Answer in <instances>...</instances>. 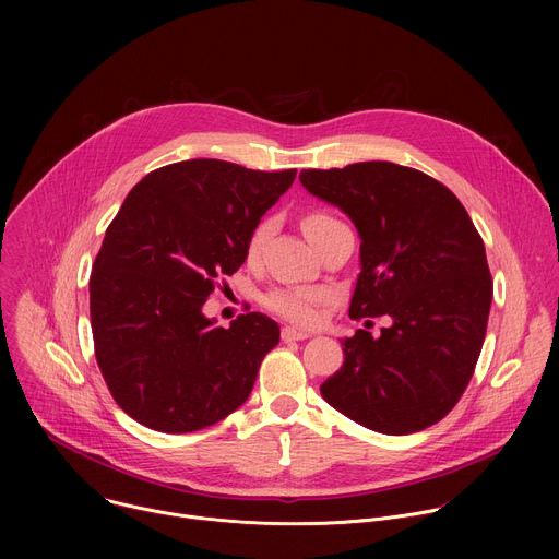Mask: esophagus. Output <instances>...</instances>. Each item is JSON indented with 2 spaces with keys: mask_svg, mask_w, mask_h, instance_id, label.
I'll use <instances>...</instances> for the list:
<instances>
[{
  "mask_svg": "<svg viewBox=\"0 0 559 559\" xmlns=\"http://www.w3.org/2000/svg\"><path fill=\"white\" fill-rule=\"evenodd\" d=\"M281 338H283L285 343H292V341H305V338H309V332H302V330H294V328H283V332H281Z\"/></svg>",
  "mask_w": 559,
  "mask_h": 559,
  "instance_id": "obj_1",
  "label": "esophagus"
}]
</instances>
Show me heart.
<instances>
[{
    "mask_svg": "<svg viewBox=\"0 0 559 559\" xmlns=\"http://www.w3.org/2000/svg\"><path fill=\"white\" fill-rule=\"evenodd\" d=\"M330 216L328 214H309L305 218V227L307 225H313V223H321V221H328ZM270 234V221L261 223L254 231H252V238H250V254H257V250L261 248V243L265 241V236ZM323 300V292L318 289H281V292H274L265 298V305L276 311L278 316L287 318V321L292 323H298V325H309L316 321V305Z\"/></svg>",
    "mask_w": 559,
    "mask_h": 559,
    "instance_id": "heart-1",
    "label": "heart"
}]
</instances>
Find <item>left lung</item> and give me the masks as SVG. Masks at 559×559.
<instances>
[{"label":"left lung","mask_w":559,"mask_h":559,"mask_svg":"<svg viewBox=\"0 0 559 559\" xmlns=\"http://www.w3.org/2000/svg\"><path fill=\"white\" fill-rule=\"evenodd\" d=\"M302 188L345 212L360 236L349 316H389L373 338H341L345 362L325 403L386 436L442 420L480 358L493 281L480 234L455 194L391 162L302 170Z\"/></svg>","instance_id":"obj_1"}]
</instances>
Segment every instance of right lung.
<instances>
[{
  "label": "right lung",
  "mask_w": 559,
  "mask_h": 559,
  "mask_svg": "<svg viewBox=\"0 0 559 559\" xmlns=\"http://www.w3.org/2000/svg\"><path fill=\"white\" fill-rule=\"evenodd\" d=\"M294 179L190 158L126 197L93 265L91 323L112 397L143 427L199 431L250 397L278 325L250 311L225 330L203 305L246 263L252 231Z\"/></svg>",
  "instance_id": "right-lung-1"
}]
</instances>
